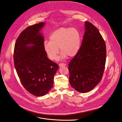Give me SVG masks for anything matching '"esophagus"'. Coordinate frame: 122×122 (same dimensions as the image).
<instances>
[{
  "instance_id": "34e87169",
  "label": "esophagus",
  "mask_w": 122,
  "mask_h": 122,
  "mask_svg": "<svg viewBox=\"0 0 122 122\" xmlns=\"http://www.w3.org/2000/svg\"><path fill=\"white\" fill-rule=\"evenodd\" d=\"M59 66H66V64H65V63H60L59 64Z\"/></svg>"
}]
</instances>
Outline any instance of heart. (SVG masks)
Returning a JSON list of instances; mask_svg holds the SVG:
<instances>
[{
	"instance_id": "1",
	"label": "heart",
	"mask_w": 122,
	"mask_h": 122,
	"mask_svg": "<svg viewBox=\"0 0 122 122\" xmlns=\"http://www.w3.org/2000/svg\"><path fill=\"white\" fill-rule=\"evenodd\" d=\"M49 40L44 44L45 50L49 59L56 58L59 48L62 52L60 58L64 59L67 56L74 57L78 53L81 46V35L76 28L61 27L52 33Z\"/></svg>"
}]
</instances>
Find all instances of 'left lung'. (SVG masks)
Wrapping results in <instances>:
<instances>
[{
  "mask_svg": "<svg viewBox=\"0 0 122 122\" xmlns=\"http://www.w3.org/2000/svg\"><path fill=\"white\" fill-rule=\"evenodd\" d=\"M85 25L82 45L68 67L70 84L80 93L92 90L101 81L107 57L106 43L98 29L89 22Z\"/></svg>",
  "mask_w": 122,
  "mask_h": 122,
  "instance_id": "obj_1",
  "label": "left lung"
}]
</instances>
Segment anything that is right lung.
<instances>
[{
	"label": "right lung",
	"mask_w": 122,
	"mask_h": 122,
	"mask_svg": "<svg viewBox=\"0 0 122 122\" xmlns=\"http://www.w3.org/2000/svg\"><path fill=\"white\" fill-rule=\"evenodd\" d=\"M44 25L41 22L24 30L16 40L14 51L15 67L22 86L36 97L45 96L53 87L59 68L48 58L45 50L44 37L40 33Z\"/></svg>",
	"instance_id": "add662e5"
}]
</instances>
